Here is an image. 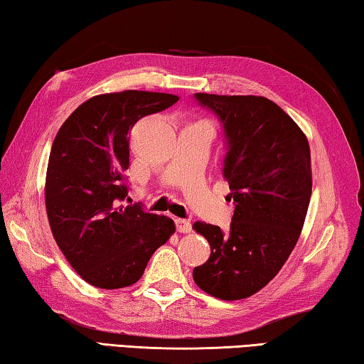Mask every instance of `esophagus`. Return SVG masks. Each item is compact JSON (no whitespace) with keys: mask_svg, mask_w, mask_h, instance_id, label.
I'll return each instance as SVG.
<instances>
[{"mask_svg":"<svg viewBox=\"0 0 364 364\" xmlns=\"http://www.w3.org/2000/svg\"><path fill=\"white\" fill-rule=\"evenodd\" d=\"M176 227H177V232L181 233L192 232V224H190V220L187 219H176Z\"/></svg>","mask_w":364,"mask_h":364,"instance_id":"esophagus-1","label":"esophagus"}]
</instances>
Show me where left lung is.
Returning a JSON list of instances; mask_svg holds the SVG:
<instances>
[{"label": "left lung", "mask_w": 364, "mask_h": 364, "mask_svg": "<svg viewBox=\"0 0 364 364\" xmlns=\"http://www.w3.org/2000/svg\"><path fill=\"white\" fill-rule=\"evenodd\" d=\"M224 123V176L235 203L230 230L195 222L211 246L193 269L196 286L222 301L256 294L282 270L301 237L311 196L307 136L282 107L260 95L196 94Z\"/></svg>", "instance_id": "obj_1"}]
</instances>
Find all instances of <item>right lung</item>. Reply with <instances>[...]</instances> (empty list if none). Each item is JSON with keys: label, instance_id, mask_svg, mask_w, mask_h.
Returning <instances> with one entry per match:
<instances>
[{"label": "right lung", "instance_id": "1", "mask_svg": "<svg viewBox=\"0 0 364 364\" xmlns=\"http://www.w3.org/2000/svg\"><path fill=\"white\" fill-rule=\"evenodd\" d=\"M178 95L127 91L87 99L63 121L50 149L44 201L50 232L86 283L119 289L137 283L151 254L176 232L168 215L126 206L127 134Z\"/></svg>", "mask_w": 364, "mask_h": 364}]
</instances>
